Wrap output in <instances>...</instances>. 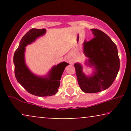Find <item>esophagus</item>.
Segmentation results:
<instances>
[{
    "label": "esophagus",
    "instance_id": "34e87169",
    "mask_svg": "<svg viewBox=\"0 0 131 131\" xmlns=\"http://www.w3.org/2000/svg\"><path fill=\"white\" fill-rule=\"evenodd\" d=\"M68 61H69V62L70 64H73L74 62V60H73V58H71V57H69L68 58Z\"/></svg>",
    "mask_w": 131,
    "mask_h": 131
}]
</instances>
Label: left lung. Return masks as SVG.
<instances>
[{
    "label": "left lung",
    "instance_id": "obj_1",
    "mask_svg": "<svg viewBox=\"0 0 131 131\" xmlns=\"http://www.w3.org/2000/svg\"><path fill=\"white\" fill-rule=\"evenodd\" d=\"M94 38L83 42V53L88 57L87 66L94 67L93 74L86 76L80 63L74 64L77 79L81 90L96 93L108 88L117 76L120 60L117 46L108 36L101 30L91 29Z\"/></svg>",
    "mask_w": 131,
    "mask_h": 131
}]
</instances>
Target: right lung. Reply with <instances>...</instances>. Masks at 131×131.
<instances>
[{
    "label": "right lung",
    "instance_id": "right-lung-1",
    "mask_svg": "<svg viewBox=\"0 0 131 131\" xmlns=\"http://www.w3.org/2000/svg\"><path fill=\"white\" fill-rule=\"evenodd\" d=\"M46 33L45 28L30 29L21 39L14 55L15 75L19 83L30 94L38 96H49L57 94L60 80L66 67L69 65L62 62L52 67L47 76L40 77L33 74L25 62L26 46Z\"/></svg>",
    "mask_w": 131,
    "mask_h": 131
}]
</instances>
